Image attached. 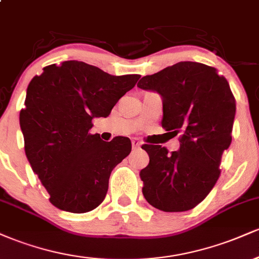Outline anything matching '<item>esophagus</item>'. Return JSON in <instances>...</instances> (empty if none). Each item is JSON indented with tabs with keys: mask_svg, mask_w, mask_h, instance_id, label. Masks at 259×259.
Wrapping results in <instances>:
<instances>
[{
	"mask_svg": "<svg viewBox=\"0 0 259 259\" xmlns=\"http://www.w3.org/2000/svg\"><path fill=\"white\" fill-rule=\"evenodd\" d=\"M132 145H133V148H134V150H136V148H139V147H140V145H141V144H140V142L138 141V140H133V141H132Z\"/></svg>",
	"mask_w": 259,
	"mask_h": 259,
	"instance_id": "34e87169",
	"label": "esophagus"
}]
</instances>
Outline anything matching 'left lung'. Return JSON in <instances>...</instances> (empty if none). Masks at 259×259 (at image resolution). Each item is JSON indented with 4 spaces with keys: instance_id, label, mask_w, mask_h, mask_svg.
<instances>
[{
    "instance_id": "obj_1",
    "label": "left lung",
    "mask_w": 259,
    "mask_h": 259,
    "mask_svg": "<svg viewBox=\"0 0 259 259\" xmlns=\"http://www.w3.org/2000/svg\"><path fill=\"white\" fill-rule=\"evenodd\" d=\"M138 86L162 95V126L180 135V150L171 153L160 145H142L150 156L140 171L142 194L163 212L192 209L214 187L231 144L236 103L228 80L209 65L180 62L144 76Z\"/></svg>"
}]
</instances>
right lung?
<instances>
[{
  "label": "right lung",
  "mask_w": 259,
  "mask_h": 259,
  "mask_svg": "<svg viewBox=\"0 0 259 259\" xmlns=\"http://www.w3.org/2000/svg\"><path fill=\"white\" fill-rule=\"evenodd\" d=\"M140 76H114L84 62L67 61L47 65L32 78L20 127L29 163L55 207L86 213L105 200L113 168L129 156L132 141L124 136L102 141L90 133L92 119L108 117Z\"/></svg>",
  "instance_id": "add662e5"
}]
</instances>
